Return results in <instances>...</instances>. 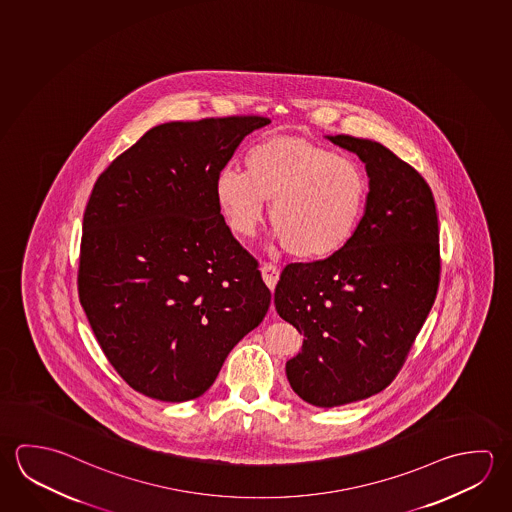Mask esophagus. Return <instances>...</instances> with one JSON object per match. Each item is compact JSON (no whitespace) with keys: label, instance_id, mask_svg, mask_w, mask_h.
<instances>
[{"label":"esophagus","instance_id":"esophagus-1","mask_svg":"<svg viewBox=\"0 0 512 512\" xmlns=\"http://www.w3.org/2000/svg\"><path fill=\"white\" fill-rule=\"evenodd\" d=\"M260 273H262V280L266 282V286L273 291L275 286H277L278 277H280V269L275 264H271V262H264L260 266Z\"/></svg>","mask_w":512,"mask_h":512}]
</instances>
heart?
I'll use <instances>...</instances> for the list:
<instances>
[{"instance_id":"obj_1","label":"heart","mask_w":512,"mask_h":512,"mask_svg":"<svg viewBox=\"0 0 512 512\" xmlns=\"http://www.w3.org/2000/svg\"><path fill=\"white\" fill-rule=\"evenodd\" d=\"M216 199L235 234L253 237L271 203V226L287 252L322 259L356 234L368 201V180L354 158L298 138H268L246 153V171L223 167Z\"/></svg>"}]
</instances>
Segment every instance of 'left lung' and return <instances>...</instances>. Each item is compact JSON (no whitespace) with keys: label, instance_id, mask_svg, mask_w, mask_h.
<instances>
[{"label":"left lung","instance_id":"8db88e82","mask_svg":"<svg viewBox=\"0 0 512 512\" xmlns=\"http://www.w3.org/2000/svg\"><path fill=\"white\" fill-rule=\"evenodd\" d=\"M327 138L365 163V214L340 252L287 264L275 287L280 318L305 336L286 363L289 385L320 408L367 399L394 381L440 278L439 217L426 180L379 142Z\"/></svg>","mask_w":512,"mask_h":512}]
</instances>
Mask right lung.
Returning <instances> with one entry per match:
<instances>
[{
	"label": "right lung",
	"instance_id": "add662e5",
	"mask_svg": "<svg viewBox=\"0 0 512 512\" xmlns=\"http://www.w3.org/2000/svg\"><path fill=\"white\" fill-rule=\"evenodd\" d=\"M269 122L153 127L91 190L79 300L109 363L140 394L167 403L205 394L268 313L271 293L221 216L216 178L244 136Z\"/></svg>",
	"mask_w": 512,
	"mask_h": 512
}]
</instances>
